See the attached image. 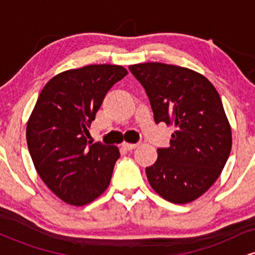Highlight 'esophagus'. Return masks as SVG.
I'll return each instance as SVG.
<instances>
[{"label": "esophagus", "instance_id": "esophagus-1", "mask_svg": "<svg viewBox=\"0 0 255 255\" xmlns=\"http://www.w3.org/2000/svg\"><path fill=\"white\" fill-rule=\"evenodd\" d=\"M137 145L135 144H127V142H124L122 144V148L124 150H127V151H130V150H134V148H136Z\"/></svg>", "mask_w": 255, "mask_h": 255}]
</instances>
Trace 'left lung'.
I'll use <instances>...</instances> for the list:
<instances>
[{
    "mask_svg": "<svg viewBox=\"0 0 255 255\" xmlns=\"http://www.w3.org/2000/svg\"><path fill=\"white\" fill-rule=\"evenodd\" d=\"M144 86L156 124L174 126L170 147L158 148L146 175L153 191L174 204L204 194L231 151V127L217 90L200 73L160 62L129 66Z\"/></svg>",
    "mask_w": 255,
    "mask_h": 255,
    "instance_id": "obj_1",
    "label": "left lung"
}]
</instances>
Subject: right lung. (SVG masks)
Returning a JSON list of instances; mask_svg holds the SVG:
<instances>
[{
	"mask_svg": "<svg viewBox=\"0 0 255 255\" xmlns=\"http://www.w3.org/2000/svg\"><path fill=\"white\" fill-rule=\"evenodd\" d=\"M128 74L115 64H90L46 83L26 128L34 168L61 200L83 206L109 186L120 158L116 146L87 141L91 122L107 92Z\"/></svg>",
	"mask_w": 255,
	"mask_h": 255,
	"instance_id": "right-lung-1",
	"label": "right lung"
}]
</instances>
